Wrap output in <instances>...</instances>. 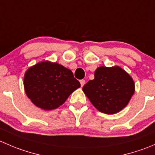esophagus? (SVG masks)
I'll use <instances>...</instances> for the list:
<instances>
[{"label": "esophagus", "mask_w": 155, "mask_h": 155, "mask_svg": "<svg viewBox=\"0 0 155 155\" xmlns=\"http://www.w3.org/2000/svg\"><path fill=\"white\" fill-rule=\"evenodd\" d=\"M80 84H81V86L83 87V85L85 84V79H81V80H80Z\"/></svg>", "instance_id": "1"}]
</instances>
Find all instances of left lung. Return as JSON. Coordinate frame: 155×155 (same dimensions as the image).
<instances>
[{"instance_id": "1", "label": "left lung", "mask_w": 155, "mask_h": 155, "mask_svg": "<svg viewBox=\"0 0 155 155\" xmlns=\"http://www.w3.org/2000/svg\"><path fill=\"white\" fill-rule=\"evenodd\" d=\"M96 109L105 114H115L127 105L134 93L132 78L119 67H100L94 79L82 87Z\"/></svg>"}]
</instances>
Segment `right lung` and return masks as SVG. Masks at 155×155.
<instances>
[{"label":"right lung","mask_w":155,"mask_h":155,"mask_svg":"<svg viewBox=\"0 0 155 155\" xmlns=\"http://www.w3.org/2000/svg\"><path fill=\"white\" fill-rule=\"evenodd\" d=\"M26 94L34 105L46 110L60 107L80 83L73 72L57 63L40 62L26 71Z\"/></svg>","instance_id":"add662e5"}]
</instances>
